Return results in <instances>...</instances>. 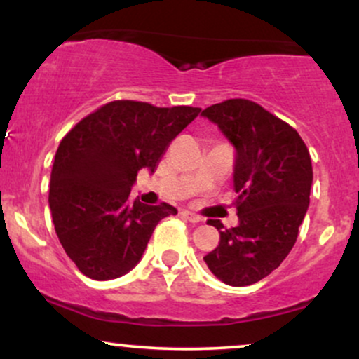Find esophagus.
Instances as JSON below:
<instances>
[{
    "mask_svg": "<svg viewBox=\"0 0 359 359\" xmlns=\"http://www.w3.org/2000/svg\"><path fill=\"white\" fill-rule=\"evenodd\" d=\"M182 216L187 217V219L191 222H201V221H203V217L197 216V214H194V212H189V211H182Z\"/></svg>",
    "mask_w": 359,
    "mask_h": 359,
    "instance_id": "34e87169",
    "label": "esophagus"
}]
</instances>
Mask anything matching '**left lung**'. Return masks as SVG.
<instances>
[{"mask_svg":"<svg viewBox=\"0 0 359 359\" xmlns=\"http://www.w3.org/2000/svg\"><path fill=\"white\" fill-rule=\"evenodd\" d=\"M234 148V205L240 224L219 231V245L204 257L221 282L257 283L287 258L306 217L312 163L306 143L285 121L248 100H228L203 111Z\"/></svg>","mask_w":359,"mask_h":359,"instance_id":"1","label":"left lung"}]
</instances>
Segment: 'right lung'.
<instances>
[{"instance_id":"add662e5","label":"right lung","mask_w":359,"mask_h":359,"mask_svg":"<svg viewBox=\"0 0 359 359\" xmlns=\"http://www.w3.org/2000/svg\"><path fill=\"white\" fill-rule=\"evenodd\" d=\"M201 108L113 101L62 138L50 175L53 226L86 277L113 280L138 265L170 204L147 205L130 192L142 168L154 174L168 145Z\"/></svg>"}]
</instances>
